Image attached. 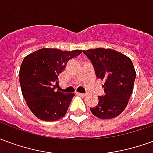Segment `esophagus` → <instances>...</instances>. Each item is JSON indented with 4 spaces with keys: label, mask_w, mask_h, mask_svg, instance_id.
<instances>
[{
    "label": "esophagus",
    "mask_w": 153,
    "mask_h": 153,
    "mask_svg": "<svg viewBox=\"0 0 153 153\" xmlns=\"http://www.w3.org/2000/svg\"><path fill=\"white\" fill-rule=\"evenodd\" d=\"M77 95H79L80 97H85L87 95L86 93H77Z\"/></svg>",
    "instance_id": "1"
}]
</instances>
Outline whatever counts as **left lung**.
Listing matches in <instances>:
<instances>
[{"label":"left lung","mask_w":153,"mask_h":153,"mask_svg":"<svg viewBox=\"0 0 153 153\" xmlns=\"http://www.w3.org/2000/svg\"><path fill=\"white\" fill-rule=\"evenodd\" d=\"M93 64L97 78L104 81L105 94L90 111L102 120L115 118L125 109L134 89L136 72L132 60L112 49L96 48L83 51Z\"/></svg>","instance_id":"1"}]
</instances>
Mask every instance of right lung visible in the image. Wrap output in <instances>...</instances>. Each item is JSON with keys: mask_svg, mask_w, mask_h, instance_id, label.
<instances>
[{"mask_svg": "<svg viewBox=\"0 0 153 153\" xmlns=\"http://www.w3.org/2000/svg\"><path fill=\"white\" fill-rule=\"evenodd\" d=\"M81 50L61 51L42 48L25 57L19 70L22 94L33 114L45 121H55L67 112L74 93L55 91L58 75L67 62Z\"/></svg>", "mask_w": 153, "mask_h": 153, "instance_id": "1", "label": "right lung"}]
</instances>
